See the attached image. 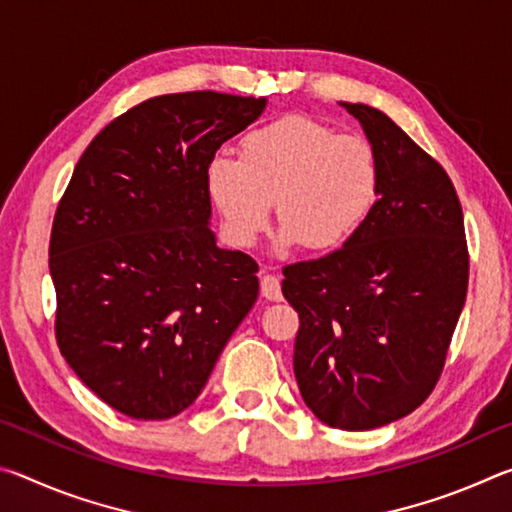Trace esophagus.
Returning a JSON list of instances; mask_svg holds the SVG:
<instances>
[{
    "mask_svg": "<svg viewBox=\"0 0 512 512\" xmlns=\"http://www.w3.org/2000/svg\"><path fill=\"white\" fill-rule=\"evenodd\" d=\"M262 296L271 302H280L282 300V287H280V280H277L275 275H262Z\"/></svg>",
    "mask_w": 512,
    "mask_h": 512,
    "instance_id": "obj_1",
    "label": "esophagus"
}]
</instances>
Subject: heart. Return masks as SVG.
<instances>
[{"mask_svg": "<svg viewBox=\"0 0 512 512\" xmlns=\"http://www.w3.org/2000/svg\"><path fill=\"white\" fill-rule=\"evenodd\" d=\"M205 185L232 246H255L275 203L282 248L302 244L311 253H332L375 210L381 169L366 137L289 115L241 137L239 160L214 158Z\"/></svg>", "mask_w": 512, "mask_h": 512, "instance_id": "b5f03b06", "label": "heart"}]
</instances>
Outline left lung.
Listing matches in <instances>:
<instances>
[{"label": "left lung", "instance_id": "left-lung-1", "mask_svg": "<svg viewBox=\"0 0 512 512\" xmlns=\"http://www.w3.org/2000/svg\"><path fill=\"white\" fill-rule=\"evenodd\" d=\"M341 106L377 153V205L343 248L284 266L282 293L300 316L302 400L329 427L368 431L418 409L438 384L470 255L447 171L381 110Z\"/></svg>", "mask_w": 512, "mask_h": 512}]
</instances>
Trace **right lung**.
I'll list each match as a JSON object with an SVG mask.
<instances>
[{"label":"right lung","instance_id":"add662e5","mask_svg":"<svg viewBox=\"0 0 512 512\" xmlns=\"http://www.w3.org/2000/svg\"><path fill=\"white\" fill-rule=\"evenodd\" d=\"M264 108L221 92L142 101L94 137L60 198L49 241L58 348L128 418L185 411L255 305L257 262L207 228L205 171Z\"/></svg>","mask_w":512,"mask_h":512}]
</instances>
